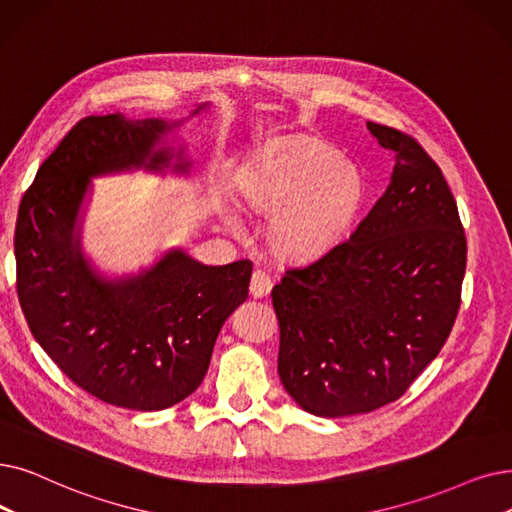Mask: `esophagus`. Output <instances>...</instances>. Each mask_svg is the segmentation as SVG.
Wrapping results in <instances>:
<instances>
[{
  "instance_id": "obj_1",
  "label": "esophagus",
  "mask_w": 512,
  "mask_h": 512,
  "mask_svg": "<svg viewBox=\"0 0 512 512\" xmlns=\"http://www.w3.org/2000/svg\"><path fill=\"white\" fill-rule=\"evenodd\" d=\"M249 291H251V295H253L255 299H261V297L268 295V293L272 291V280H270V276L265 274V272H261V270H255L253 276H251Z\"/></svg>"
}]
</instances>
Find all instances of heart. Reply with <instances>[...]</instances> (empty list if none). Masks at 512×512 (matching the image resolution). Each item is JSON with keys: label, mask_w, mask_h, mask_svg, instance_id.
I'll list each match as a JSON object with an SVG mask.
<instances>
[{"label": "heart", "mask_w": 512, "mask_h": 512, "mask_svg": "<svg viewBox=\"0 0 512 512\" xmlns=\"http://www.w3.org/2000/svg\"><path fill=\"white\" fill-rule=\"evenodd\" d=\"M244 205L272 215L270 244L278 257L309 261L341 240L358 217L366 184L360 169L314 138L263 150L242 177Z\"/></svg>", "instance_id": "obj_1"}]
</instances>
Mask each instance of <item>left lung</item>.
<instances>
[{
  "label": "left lung",
  "instance_id": "left-lung-1",
  "mask_svg": "<svg viewBox=\"0 0 512 512\" xmlns=\"http://www.w3.org/2000/svg\"><path fill=\"white\" fill-rule=\"evenodd\" d=\"M393 152L385 194L360 226L272 288L278 374L309 414H366L402 397L458 316L466 238L450 186L408 133L368 123Z\"/></svg>",
  "mask_w": 512,
  "mask_h": 512
}]
</instances>
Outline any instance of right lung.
<instances>
[{
    "instance_id": "add662e5",
    "label": "right lung",
    "mask_w": 512,
    "mask_h": 512,
    "mask_svg": "<svg viewBox=\"0 0 512 512\" xmlns=\"http://www.w3.org/2000/svg\"><path fill=\"white\" fill-rule=\"evenodd\" d=\"M182 123L121 113L81 119L39 167L16 219V291L35 341L77 387L140 412L175 406L203 383L219 330L247 301L253 272L249 259L205 265L171 249L138 274L106 278L83 253L94 177L188 173L184 146L165 144Z\"/></svg>"
}]
</instances>
